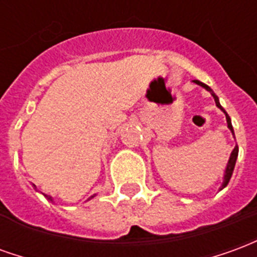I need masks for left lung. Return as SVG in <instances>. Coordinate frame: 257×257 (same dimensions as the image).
<instances>
[{
  "mask_svg": "<svg viewBox=\"0 0 257 257\" xmlns=\"http://www.w3.org/2000/svg\"><path fill=\"white\" fill-rule=\"evenodd\" d=\"M194 82L197 85H199V86H202V88H205V89L209 92L210 95L213 96V99H215V103L216 106L220 108L221 111L226 114V121H227V128L231 131L232 136H234V129H232V125H231V119H230V117H228V114L226 112V110L221 107L220 101H219V97L215 95V92L210 89L208 85H205L204 82H201V81H198V79H194ZM237 157H238V146L235 145V147H234V150L231 151V154H230V158H228V162H227L226 165V169H224V175H223V183H221L220 186V190H223L224 187H226L227 184H228V182H230V179H231V175L232 172H234V167H235V162H237Z\"/></svg>",
  "mask_w": 257,
  "mask_h": 257,
  "instance_id": "8db88e82",
  "label": "left lung"
}]
</instances>
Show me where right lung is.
Wrapping results in <instances>:
<instances>
[{
  "label": "right lung",
  "mask_w": 257,
  "mask_h": 257,
  "mask_svg": "<svg viewBox=\"0 0 257 257\" xmlns=\"http://www.w3.org/2000/svg\"><path fill=\"white\" fill-rule=\"evenodd\" d=\"M34 187H36V186H34ZM44 195H45V194H44ZM93 197H96V194H93V195H90L89 198L86 199V201H89V199H92V198H93ZM45 198H47L48 201H51V202H53V198H52V197H51V195H45Z\"/></svg>",
  "instance_id": "add662e5"
}]
</instances>
